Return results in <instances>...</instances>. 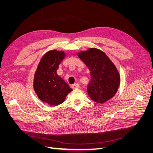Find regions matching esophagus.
Returning a JSON list of instances; mask_svg holds the SVG:
<instances>
[{"instance_id": "34e87169", "label": "esophagus", "mask_w": 153, "mask_h": 153, "mask_svg": "<svg viewBox=\"0 0 153 153\" xmlns=\"http://www.w3.org/2000/svg\"><path fill=\"white\" fill-rule=\"evenodd\" d=\"M72 88L73 89H78L79 88V84H78V83H75V84H74L71 85Z\"/></svg>"}]
</instances>
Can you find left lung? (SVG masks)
Instances as JSON below:
<instances>
[{
    "label": "left lung",
    "instance_id": "8db88e82",
    "mask_svg": "<svg viewBox=\"0 0 153 153\" xmlns=\"http://www.w3.org/2000/svg\"><path fill=\"white\" fill-rule=\"evenodd\" d=\"M89 68L91 81L87 87L90 98L98 103L106 102L116 94L120 84V75L116 67L102 51L89 48L78 53Z\"/></svg>",
    "mask_w": 153,
    "mask_h": 153
}]
</instances>
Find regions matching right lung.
Segmentation results:
<instances>
[{
	"mask_svg": "<svg viewBox=\"0 0 153 153\" xmlns=\"http://www.w3.org/2000/svg\"><path fill=\"white\" fill-rule=\"evenodd\" d=\"M65 53L55 50L46 53L37 68L34 75V89L38 98L45 103L57 106L63 103L71 88L57 74Z\"/></svg>",
	"mask_w": 153,
	"mask_h": 153,
	"instance_id": "add662e5",
	"label": "right lung"
}]
</instances>
